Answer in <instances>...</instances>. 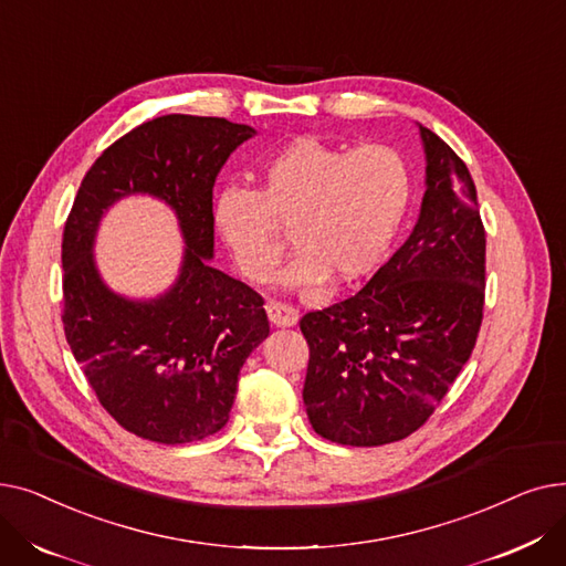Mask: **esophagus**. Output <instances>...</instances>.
Wrapping results in <instances>:
<instances>
[{
	"instance_id": "34e87169",
	"label": "esophagus",
	"mask_w": 566,
	"mask_h": 566,
	"mask_svg": "<svg viewBox=\"0 0 566 566\" xmlns=\"http://www.w3.org/2000/svg\"><path fill=\"white\" fill-rule=\"evenodd\" d=\"M265 314L275 325H295L298 323V310L289 303L282 301H268L265 303Z\"/></svg>"
}]
</instances>
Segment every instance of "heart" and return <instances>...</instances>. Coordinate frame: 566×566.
I'll list each match as a JSON object with an SVG mask.
<instances>
[{
    "mask_svg": "<svg viewBox=\"0 0 566 566\" xmlns=\"http://www.w3.org/2000/svg\"><path fill=\"white\" fill-rule=\"evenodd\" d=\"M412 199V171L392 146L355 151L318 137H298L259 169V190L227 188L216 201V227L238 271L265 282L284 256L282 229L301 250L286 282L323 277L353 282L382 261Z\"/></svg>",
    "mask_w": 566,
    "mask_h": 566,
    "instance_id": "b5f03b06",
    "label": "heart"
}]
</instances>
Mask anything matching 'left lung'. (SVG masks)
<instances>
[{
	"mask_svg": "<svg viewBox=\"0 0 566 566\" xmlns=\"http://www.w3.org/2000/svg\"><path fill=\"white\" fill-rule=\"evenodd\" d=\"M420 135L427 192L410 238L358 293L301 318L310 422L321 438L350 448L418 431L482 328L486 231L478 190L448 142L424 126Z\"/></svg>",
	"mask_w": 566,
	"mask_h": 566,
	"instance_id": "8db88e82",
	"label": "left lung"
}]
</instances>
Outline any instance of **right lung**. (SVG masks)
<instances>
[{"label": "right lung", "mask_w": 566, "mask_h": 566, "mask_svg": "<svg viewBox=\"0 0 566 566\" xmlns=\"http://www.w3.org/2000/svg\"><path fill=\"white\" fill-rule=\"evenodd\" d=\"M252 135L250 126L220 116L151 118L88 167L66 218V342L101 406L144 440L184 444L218 433L229 420L243 363L271 333L261 295L208 263L216 176ZM130 191L165 198L189 243L182 277L151 304L114 296L91 256L102 211Z\"/></svg>", "instance_id": "obj_1"}]
</instances>
